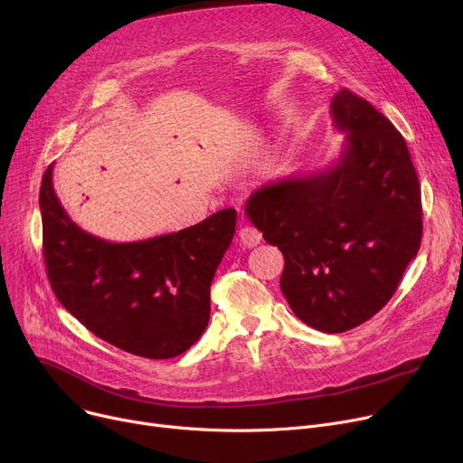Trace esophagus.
I'll use <instances>...</instances> for the list:
<instances>
[{
  "mask_svg": "<svg viewBox=\"0 0 463 463\" xmlns=\"http://www.w3.org/2000/svg\"><path fill=\"white\" fill-rule=\"evenodd\" d=\"M260 238H262V234H260L257 229L250 227V225L241 227L240 232H238L240 244L244 246V248H255V246H259V244H260Z\"/></svg>",
  "mask_w": 463,
  "mask_h": 463,
  "instance_id": "esophagus-1",
  "label": "esophagus"
}]
</instances>
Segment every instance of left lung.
<instances>
[{
  "label": "left lung",
  "instance_id": "left-lung-1",
  "mask_svg": "<svg viewBox=\"0 0 463 463\" xmlns=\"http://www.w3.org/2000/svg\"><path fill=\"white\" fill-rule=\"evenodd\" d=\"M344 152L326 170L269 182L246 213L283 253L281 293L326 334L372 319L392 298L422 238L420 184L405 138L344 88L330 103Z\"/></svg>",
  "mask_w": 463,
  "mask_h": 463
}]
</instances>
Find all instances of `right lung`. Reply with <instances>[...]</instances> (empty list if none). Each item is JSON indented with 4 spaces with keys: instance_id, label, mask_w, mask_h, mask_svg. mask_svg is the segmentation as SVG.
<instances>
[{
    "instance_id": "add662e5",
    "label": "right lung",
    "mask_w": 463,
    "mask_h": 463,
    "mask_svg": "<svg viewBox=\"0 0 463 463\" xmlns=\"http://www.w3.org/2000/svg\"><path fill=\"white\" fill-rule=\"evenodd\" d=\"M43 257L61 306L97 337L144 358L185 353L208 326L210 285L231 246L236 210L129 244L82 231L60 204L52 165L41 182Z\"/></svg>"
}]
</instances>
